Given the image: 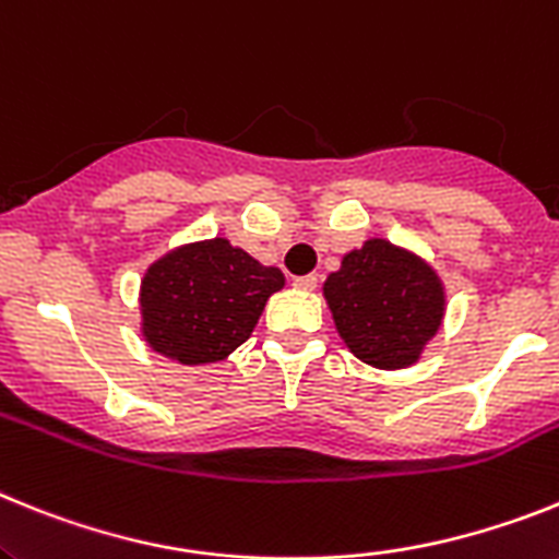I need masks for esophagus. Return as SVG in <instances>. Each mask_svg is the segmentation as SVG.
I'll return each mask as SVG.
<instances>
[{
  "label": "esophagus",
  "instance_id": "esophagus-1",
  "mask_svg": "<svg viewBox=\"0 0 559 559\" xmlns=\"http://www.w3.org/2000/svg\"><path fill=\"white\" fill-rule=\"evenodd\" d=\"M318 284H320V278L318 275H298V278H293V286H298V289H309V293H312V289H318Z\"/></svg>",
  "mask_w": 559,
  "mask_h": 559
}]
</instances>
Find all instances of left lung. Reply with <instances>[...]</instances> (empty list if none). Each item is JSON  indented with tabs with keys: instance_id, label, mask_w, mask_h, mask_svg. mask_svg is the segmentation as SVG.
I'll list each match as a JSON object with an SVG mask.
<instances>
[{
	"instance_id": "8db88e82",
	"label": "left lung",
	"mask_w": 559,
	"mask_h": 559,
	"mask_svg": "<svg viewBox=\"0 0 559 559\" xmlns=\"http://www.w3.org/2000/svg\"><path fill=\"white\" fill-rule=\"evenodd\" d=\"M340 337L373 368H407L444 318V286L414 252L368 239L323 284Z\"/></svg>"
}]
</instances>
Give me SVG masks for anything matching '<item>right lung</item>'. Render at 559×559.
<instances>
[{"instance_id": "add662e5", "label": "right lung", "mask_w": 559, "mask_h": 559, "mask_svg": "<svg viewBox=\"0 0 559 559\" xmlns=\"http://www.w3.org/2000/svg\"><path fill=\"white\" fill-rule=\"evenodd\" d=\"M281 286L278 266L259 264L227 239L179 247L145 270L143 337L182 366L225 360L250 337Z\"/></svg>"}]
</instances>
